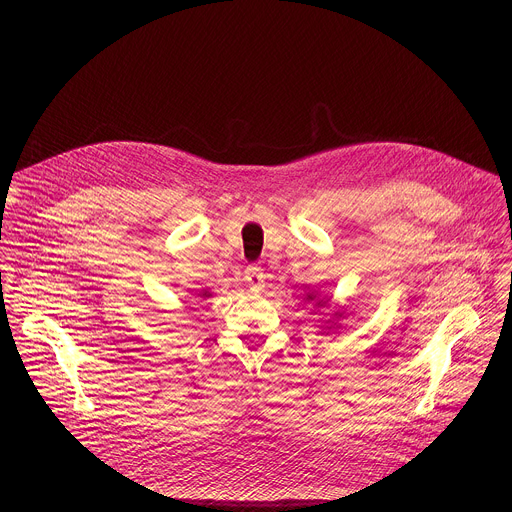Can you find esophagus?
<instances>
[{
    "mask_svg": "<svg viewBox=\"0 0 512 512\" xmlns=\"http://www.w3.org/2000/svg\"><path fill=\"white\" fill-rule=\"evenodd\" d=\"M244 280L248 282V286H250L252 292H260V290L264 288L266 276H264V270H262V268H258V266H248L246 272H244Z\"/></svg>",
    "mask_w": 512,
    "mask_h": 512,
    "instance_id": "34e87169",
    "label": "esophagus"
}]
</instances>
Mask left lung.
Wrapping results in <instances>:
<instances>
[{"instance_id": "1", "label": "left lung", "mask_w": 512, "mask_h": 512, "mask_svg": "<svg viewBox=\"0 0 512 512\" xmlns=\"http://www.w3.org/2000/svg\"><path fill=\"white\" fill-rule=\"evenodd\" d=\"M307 299H309V301H313V299H315V295H313V293H307ZM325 303H327V301H323V299H319V301H317V303H315V305H325Z\"/></svg>"}]
</instances>
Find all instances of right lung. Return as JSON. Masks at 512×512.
Here are the masks:
<instances>
[{
	"instance_id": "right-lung-1",
	"label": "right lung",
	"mask_w": 512,
	"mask_h": 512,
	"mask_svg": "<svg viewBox=\"0 0 512 512\" xmlns=\"http://www.w3.org/2000/svg\"><path fill=\"white\" fill-rule=\"evenodd\" d=\"M199 295H201V297H211V295H213V293L201 292V293H199Z\"/></svg>"
}]
</instances>
